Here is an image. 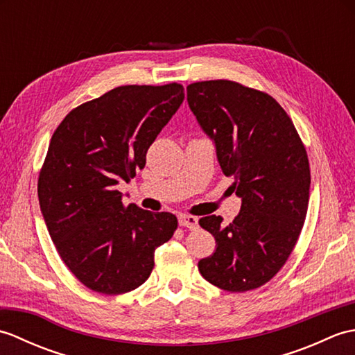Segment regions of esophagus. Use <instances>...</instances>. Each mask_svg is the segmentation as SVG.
<instances>
[{"label": "esophagus", "instance_id": "obj_1", "mask_svg": "<svg viewBox=\"0 0 355 355\" xmlns=\"http://www.w3.org/2000/svg\"><path fill=\"white\" fill-rule=\"evenodd\" d=\"M178 223L183 227H187L191 230H195L198 227V218L197 216H191V215H180L178 216Z\"/></svg>", "mask_w": 355, "mask_h": 355}]
</instances>
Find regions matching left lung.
I'll use <instances>...</instances> for the list:
<instances>
[{
    "label": "left lung",
    "instance_id": "obj_1",
    "mask_svg": "<svg viewBox=\"0 0 355 355\" xmlns=\"http://www.w3.org/2000/svg\"><path fill=\"white\" fill-rule=\"evenodd\" d=\"M187 103L207 137L241 210L230 224L205 216L215 252L198 262L218 288L243 293L268 282L297 243L310 200V163L291 119L273 97L232 80L191 84Z\"/></svg>",
    "mask_w": 355,
    "mask_h": 355
}]
</instances>
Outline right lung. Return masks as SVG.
Returning a JSON list of instances; mask_svg holds the SVG:
<instances>
[{"label": "right lung", "instance_id": "right-lung-1", "mask_svg": "<svg viewBox=\"0 0 355 355\" xmlns=\"http://www.w3.org/2000/svg\"><path fill=\"white\" fill-rule=\"evenodd\" d=\"M184 101L180 84L117 87L70 111L56 128L37 180L50 238L89 290H135L154 268L177 216L123 205L119 183L145 168L146 153Z\"/></svg>", "mask_w": 355, "mask_h": 355}]
</instances>
